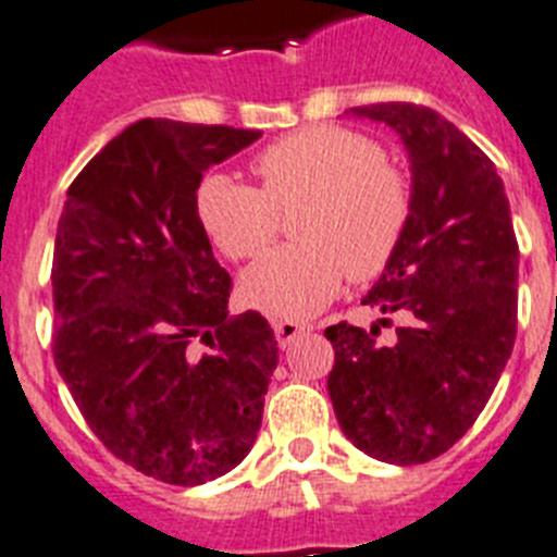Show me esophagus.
<instances>
[{
	"label": "esophagus",
	"mask_w": 557,
	"mask_h": 557,
	"mask_svg": "<svg viewBox=\"0 0 557 557\" xmlns=\"http://www.w3.org/2000/svg\"><path fill=\"white\" fill-rule=\"evenodd\" d=\"M308 330H313V324L294 322V319H283V322H274V335H277L280 347H288L290 341L299 338V335L308 333Z\"/></svg>",
	"instance_id": "34e87169"
}]
</instances>
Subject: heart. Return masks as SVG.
Listing matches in <instances>:
<instances>
[{"label": "heart", "instance_id": "b5f03b06", "mask_svg": "<svg viewBox=\"0 0 557 557\" xmlns=\"http://www.w3.org/2000/svg\"><path fill=\"white\" fill-rule=\"evenodd\" d=\"M260 188L208 174L197 188V216L230 260L258 258L299 208L280 247L247 272L242 294L280 319H305L338 294L349 274L374 280L403 247L413 216L408 172L374 138L347 127H308L269 144L255 158Z\"/></svg>", "mask_w": 557, "mask_h": 557}]
</instances>
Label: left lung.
<instances>
[{
  "mask_svg": "<svg viewBox=\"0 0 557 557\" xmlns=\"http://www.w3.org/2000/svg\"><path fill=\"white\" fill-rule=\"evenodd\" d=\"M352 113L403 135L413 172V216L363 305L403 313L394 344L349 322L324 330L335 416L360 453L428 463L478 422L516 341L519 244L488 154L435 110L413 102ZM391 324V319H383Z\"/></svg>",
  "mask_w": 557,
  "mask_h": 557,
  "instance_id": "1",
  "label": "left lung"
}]
</instances>
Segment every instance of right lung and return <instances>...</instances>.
<instances>
[{"instance_id": "add662e5", "label": "right lung", "mask_w": 557, "mask_h": 557, "mask_svg": "<svg viewBox=\"0 0 557 557\" xmlns=\"http://www.w3.org/2000/svg\"><path fill=\"white\" fill-rule=\"evenodd\" d=\"M258 129L141 119L69 185L52 258V355L79 413L119 460L172 485L227 474L252 449L277 369L258 310L197 216L213 163Z\"/></svg>"}]
</instances>
